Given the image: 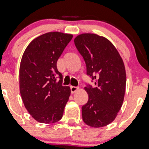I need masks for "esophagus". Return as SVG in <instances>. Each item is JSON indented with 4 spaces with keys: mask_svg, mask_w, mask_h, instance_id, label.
Instances as JSON below:
<instances>
[{
    "mask_svg": "<svg viewBox=\"0 0 149 149\" xmlns=\"http://www.w3.org/2000/svg\"><path fill=\"white\" fill-rule=\"evenodd\" d=\"M78 89H79L78 87H74V86H71V87H70V90H71V93H72V94H73V93H75L76 91H77Z\"/></svg>",
    "mask_w": 149,
    "mask_h": 149,
    "instance_id": "34e87169",
    "label": "esophagus"
}]
</instances>
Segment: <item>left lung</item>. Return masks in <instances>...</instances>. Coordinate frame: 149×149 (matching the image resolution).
<instances>
[{"label":"left lung","instance_id":"left-lung-1","mask_svg":"<svg viewBox=\"0 0 149 149\" xmlns=\"http://www.w3.org/2000/svg\"><path fill=\"white\" fill-rule=\"evenodd\" d=\"M74 43L85 61L87 74L95 84L84 87L88 102L82 107L83 120L92 127L107 126L116 119L124 99L127 77L123 61L115 46L97 34H79Z\"/></svg>","mask_w":149,"mask_h":149}]
</instances>
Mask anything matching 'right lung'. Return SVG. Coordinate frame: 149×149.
I'll return each mask as SVG.
<instances>
[{
  "label": "right lung",
  "mask_w": 149,
  "mask_h": 149,
  "mask_svg": "<svg viewBox=\"0 0 149 149\" xmlns=\"http://www.w3.org/2000/svg\"><path fill=\"white\" fill-rule=\"evenodd\" d=\"M72 34L50 32L33 40L22 54L19 67V90L25 107L42 123L58 122L70 96L62 86L57 61L72 38Z\"/></svg>",
  "instance_id": "1"
}]
</instances>
